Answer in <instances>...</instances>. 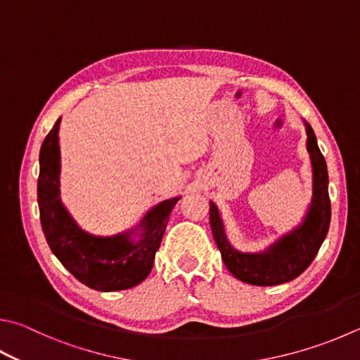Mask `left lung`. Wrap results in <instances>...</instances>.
Wrapping results in <instances>:
<instances>
[{
    "label": "left lung",
    "mask_w": 360,
    "mask_h": 360,
    "mask_svg": "<svg viewBox=\"0 0 360 360\" xmlns=\"http://www.w3.org/2000/svg\"><path fill=\"white\" fill-rule=\"evenodd\" d=\"M307 153L311 163V201L300 224L261 252H240L228 240L224 219L214 201H209V221L221 259L238 280L255 286H274L299 277L324 243L330 224L329 174L315 132L304 120Z\"/></svg>",
    "instance_id": "obj_1"
}]
</instances>
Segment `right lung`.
<instances>
[{"mask_svg":"<svg viewBox=\"0 0 360 360\" xmlns=\"http://www.w3.org/2000/svg\"><path fill=\"white\" fill-rule=\"evenodd\" d=\"M60 122L39 153L37 202L45 239L61 264L78 282L96 291L129 290L145 280L153 269L169 214L181 197L160 201L127 231L113 236H96L84 231L61 201Z\"/></svg>","mask_w":360,"mask_h":360,"instance_id":"right-lung-1","label":"right lung"}]
</instances>
